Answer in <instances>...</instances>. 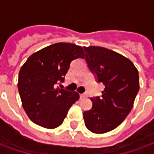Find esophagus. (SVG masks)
Listing matches in <instances>:
<instances>
[{
  "label": "esophagus",
  "mask_w": 154,
  "mask_h": 154,
  "mask_svg": "<svg viewBox=\"0 0 154 154\" xmlns=\"http://www.w3.org/2000/svg\"><path fill=\"white\" fill-rule=\"evenodd\" d=\"M87 94H86V93L81 94V95H80L81 99H83V98H87Z\"/></svg>",
  "instance_id": "esophagus-1"
}]
</instances>
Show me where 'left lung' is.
Returning a JSON list of instances; mask_svg holds the SVG:
<instances>
[{
	"instance_id": "1",
	"label": "left lung",
	"mask_w": 154,
	"mask_h": 154,
	"mask_svg": "<svg viewBox=\"0 0 154 154\" xmlns=\"http://www.w3.org/2000/svg\"><path fill=\"white\" fill-rule=\"evenodd\" d=\"M84 50L88 67L105 85L100 98H91L92 108L83 113L84 121L91 132L105 134L117 128L132 110L139 89V72L129 58L115 51L98 46Z\"/></svg>"
}]
</instances>
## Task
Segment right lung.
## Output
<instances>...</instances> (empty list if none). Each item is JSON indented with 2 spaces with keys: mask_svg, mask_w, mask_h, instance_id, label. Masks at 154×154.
<instances>
[{
  "mask_svg": "<svg viewBox=\"0 0 154 154\" xmlns=\"http://www.w3.org/2000/svg\"><path fill=\"white\" fill-rule=\"evenodd\" d=\"M84 57L81 46L57 43L28 57L19 72L18 90L22 106L31 121L50 129L63 124L79 94L56 86L64 81L71 62Z\"/></svg>",
  "mask_w": 154,
  "mask_h": 154,
  "instance_id": "obj_1",
  "label": "right lung"
}]
</instances>
